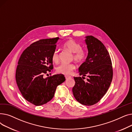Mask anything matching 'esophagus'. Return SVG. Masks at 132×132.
<instances>
[{
	"instance_id": "1",
	"label": "esophagus",
	"mask_w": 132,
	"mask_h": 132,
	"mask_svg": "<svg viewBox=\"0 0 132 132\" xmlns=\"http://www.w3.org/2000/svg\"><path fill=\"white\" fill-rule=\"evenodd\" d=\"M65 78H66V80H67V79H70V78H71V76H70V75H65Z\"/></svg>"
}]
</instances>
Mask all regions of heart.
Listing matches in <instances>:
<instances>
[{"instance_id":"obj_1","label":"heart","mask_w":132,"mask_h":132,"mask_svg":"<svg viewBox=\"0 0 132 132\" xmlns=\"http://www.w3.org/2000/svg\"><path fill=\"white\" fill-rule=\"evenodd\" d=\"M64 48L73 53V58L77 62H82L86 57V52L82 49V46L73 39L67 40L63 45ZM52 60L54 62H57L59 60V54L57 50H55L52 53ZM75 68V66L73 63L63 62L57 67V71L60 74L65 75L70 74Z\"/></svg>"}]
</instances>
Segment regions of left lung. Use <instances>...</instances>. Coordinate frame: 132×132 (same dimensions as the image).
I'll return each instance as SVG.
<instances>
[{"label":"left lung","instance_id":"obj_1","mask_svg":"<svg viewBox=\"0 0 132 132\" xmlns=\"http://www.w3.org/2000/svg\"><path fill=\"white\" fill-rule=\"evenodd\" d=\"M88 49L86 61L79 68L81 77H74L72 89L75 98L83 105H93L99 102L106 93L113 77L112 62L105 46L93 36L86 37ZM87 76V81L83 80Z\"/></svg>","mask_w":132,"mask_h":132}]
</instances>
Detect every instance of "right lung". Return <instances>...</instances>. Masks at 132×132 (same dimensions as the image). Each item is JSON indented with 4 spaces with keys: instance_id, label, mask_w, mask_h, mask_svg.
I'll list each match as a JSON object with an SVG mask.
<instances>
[{
    "instance_id": "1",
    "label": "right lung",
    "mask_w": 132,
    "mask_h": 132,
    "mask_svg": "<svg viewBox=\"0 0 132 132\" xmlns=\"http://www.w3.org/2000/svg\"><path fill=\"white\" fill-rule=\"evenodd\" d=\"M58 39H43L33 43L19 60L15 75L17 85L24 98L36 106L52 100L57 86L65 81L61 74L44 78L53 69L52 55Z\"/></svg>"
}]
</instances>
